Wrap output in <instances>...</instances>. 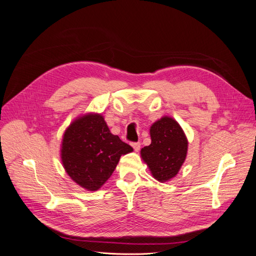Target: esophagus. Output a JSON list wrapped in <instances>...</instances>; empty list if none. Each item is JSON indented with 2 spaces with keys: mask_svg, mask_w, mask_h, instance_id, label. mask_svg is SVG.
I'll list each match as a JSON object with an SVG mask.
<instances>
[{
  "mask_svg": "<svg viewBox=\"0 0 256 256\" xmlns=\"http://www.w3.org/2000/svg\"><path fill=\"white\" fill-rule=\"evenodd\" d=\"M130 144H132V146L134 148L135 151H139V150H140V142H132Z\"/></svg>",
  "mask_w": 256,
  "mask_h": 256,
  "instance_id": "1",
  "label": "esophagus"
}]
</instances>
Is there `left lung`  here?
Listing matches in <instances>:
<instances>
[{
  "label": "left lung",
  "mask_w": 256,
  "mask_h": 256,
  "mask_svg": "<svg viewBox=\"0 0 256 256\" xmlns=\"http://www.w3.org/2000/svg\"><path fill=\"white\" fill-rule=\"evenodd\" d=\"M151 144L140 154L152 176L160 182L174 178L186 158L187 139L182 128L170 117H162L150 128Z\"/></svg>",
  "instance_id": "obj_1"
}]
</instances>
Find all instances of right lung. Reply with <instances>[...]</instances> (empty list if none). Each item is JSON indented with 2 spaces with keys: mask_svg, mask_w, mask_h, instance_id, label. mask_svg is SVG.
Here are the masks:
<instances>
[{
  "mask_svg": "<svg viewBox=\"0 0 256 256\" xmlns=\"http://www.w3.org/2000/svg\"><path fill=\"white\" fill-rule=\"evenodd\" d=\"M132 151L133 148L110 133L101 114H89L66 130L62 162L74 182L94 192L110 178L121 155Z\"/></svg>",
  "mask_w": 256,
  "mask_h": 256,
  "instance_id": "right-lung-1",
  "label": "right lung"
}]
</instances>
